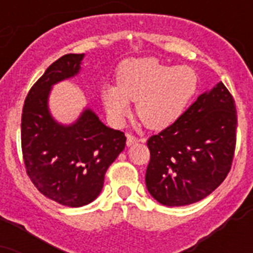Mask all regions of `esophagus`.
Here are the masks:
<instances>
[{
  "instance_id": "obj_1",
  "label": "esophagus",
  "mask_w": 253,
  "mask_h": 253,
  "mask_svg": "<svg viewBox=\"0 0 253 253\" xmlns=\"http://www.w3.org/2000/svg\"><path fill=\"white\" fill-rule=\"evenodd\" d=\"M138 142H144V139H138L136 136H134V135L131 134H127V146H134V144H136Z\"/></svg>"
}]
</instances>
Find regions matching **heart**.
Returning <instances> with one entry per match:
<instances>
[{"instance_id":"b5f03b06","label":"heart","mask_w":253,"mask_h":253,"mask_svg":"<svg viewBox=\"0 0 253 253\" xmlns=\"http://www.w3.org/2000/svg\"><path fill=\"white\" fill-rule=\"evenodd\" d=\"M198 75L188 65H169L155 57L130 59L117 71V85L102 89L107 113L115 121L130 114L136 102V115L151 130L170 126L196 95Z\"/></svg>"}]
</instances>
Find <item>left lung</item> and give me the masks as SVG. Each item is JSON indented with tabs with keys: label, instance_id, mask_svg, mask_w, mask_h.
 I'll list each match as a JSON object with an SVG mask.
<instances>
[{
	"label": "left lung",
	"instance_id": "1",
	"mask_svg": "<svg viewBox=\"0 0 253 253\" xmlns=\"http://www.w3.org/2000/svg\"><path fill=\"white\" fill-rule=\"evenodd\" d=\"M235 101L218 83L170 126L147 140L146 185L166 206L204 200L227 177L236 146Z\"/></svg>",
	"mask_w": 253,
	"mask_h": 253
}]
</instances>
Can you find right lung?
Returning <instances> with one entry per match:
<instances>
[{
    "label": "right lung",
    "instance_id": "right-lung-1",
    "mask_svg": "<svg viewBox=\"0 0 253 253\" xmlns=\"http://www.w3.org/2000/svg\"><path fill=\"white\" fill-rule=\"evenodd\" d=\"M83 59L84 53H68L49 65L30 89L22 110L27 176L43 196L69 208H80L98 197L107 168L126 146L122 131L105 126L90 109L69 126L49 114L51 87L76 76Z\"/></svg>",
    "mask_w": 253,
    "mask_h": 253
}]
</instances>
